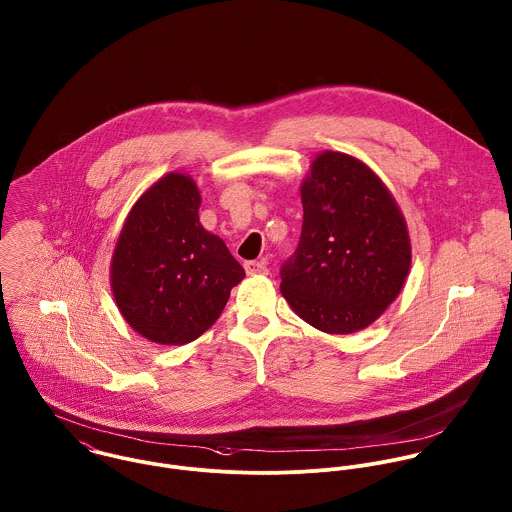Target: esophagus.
Instances as JSON below:
<instances>
[{
  "instance_id": "34e87169",
  "label": "esophagus",
  "mask_w": 512,
  "mask_h": 512,
  "mask_svg": "<svg viewBox=\"0 0 512 512\" xmlns=\"http://www.w3.org/2000/svg\"><path fill=\"white\" fill-rule=\"evenodd\" d=\"M247 275H267V263L265 261H247L245 263Z\"/></svg>"
}]
</instances>
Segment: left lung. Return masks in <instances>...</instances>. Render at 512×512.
I'll return each mask as SVG.
<instances>
[{"label":"left lung","mask_w":512,"mask_h":512,"mask_svg":"<svg viewBox=\"0 0 512 512\" xmlns=\"http://www.w3.org/2000/svg\"><path fill=\"white\" fill-rule=\"evenodd\" d=\"M303 231L281 267V291L314 328L350 334L400 295L411 263L408 227L382 180L360 160L324 152L301 190Z\"/></svg>","instance_id":"8db88e82"}]
</instances>
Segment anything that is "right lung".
I'll return each mask as SVG.
<instances>
[{
  "instance_id": "add662e5",
  "label": "right lung",
  "mask_w": 512,
  "mask_h": 512,
  "mask_svg": "<svg viewBox=\"0 0 512 512\" xmlns=\"http://www.w3.org/2000/svg\"><path fill=\"white\" fill-rule=\"evenodd\" d=\"M200 192L184 174L158 180L132 207L110 267L126 322L158 344H188L219 318L245 277L198 217Z\"/></svg>"
}]
</instances>
